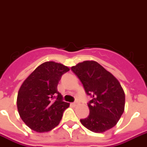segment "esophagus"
Returning a JSON list of instances; mask_svg holds the SVG:
<instances>
[{
	"instance_id": "34e87169",
	"label": "esophagus",
	"mask_w": 147,
	"mask_h": 147,
	"mask_svg": "<svg viewBox=\"0 0 147 147\" xmlns=\"http://www.w3.org/2000/svg\"><path fill=\"white\" fill-rule=\"evenodd\" d=\"M71 105H72V106H74V107H76V106H77L78 105V102H72V103H71Z\"/></svg>"
}]
</instances>
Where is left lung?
<instances>
[{"mask_svg": "<svg viewBox=\"0 0 147 147\" xmlns=\"http://www.w3.org/2000/svg\"><path fill=\"white\" fill-rule=\"evenodd\" d=\"M92 100L88 103L90 113L81 123L95 133L113 127L125 110V96L116 78L96 61H84L71 68Z\"/></svg>", "mask_w": 147, "mask_h": 147, "instance_id": "obj_1", "label": "left lung"}]
</instances>
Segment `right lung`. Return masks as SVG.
<instances>
[{"label":"right lung","mask_w":147,"mask_h":147,"mask_svg":"<svg viewBox=\"0 0 147 147\" xmlns=\"http://www.w3.org/2000/svg\"><path fill=\"white\" fill-rule=\"evenodd\" d=\"M68 71L69 69L61 63L45 62L20 87L16 101L18 112L25 124L34 131L42 133L54 128L69 107L57 90L62 76ZM55 98L56 101L52 100Z\"/></svg>","instance_id":"add662e5"}]
</instances>
